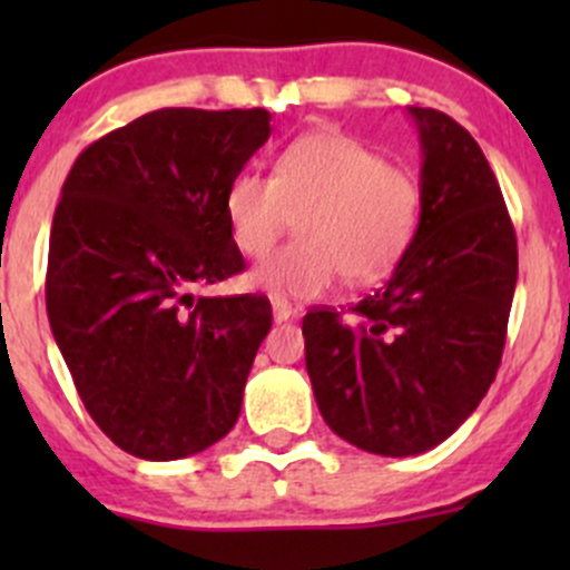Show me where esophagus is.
<instances>
[{"instance_id": "esophagus-1", "label": "esophagus", "mask_w": 570, "mask_h": 570, "mask_svg": "<svg viewBox=\"0 0 570 570\" xmlns=\"http://www.w3.org/2000/svg\"><path fill=\"white\" fill-rule=\"evenodd\" d=\"M269 303H273V320L275 322H286V320L295 317V312H292V306L284 301V297L273 295V297H269Z\"/></svg>"}]
</instances>
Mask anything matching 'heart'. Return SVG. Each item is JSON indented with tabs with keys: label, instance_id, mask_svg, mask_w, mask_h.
I'll list each match as a JSON object with an SVG mask.
<instances>
[{
	"label": "heart",
	"instance_id": "heart-1",
	"mask_svg": "<svg viewBox=\"0 0 570 570\" xmlns=\"http://www.w3.org/2000/svg\"><path fill=\"white\" fill-rule=\"evenodd\" d=\"M228 237L243 256H264L297 220V237L250 269L253 289L278 297L325 295L338 275L372 284L396 267L422 220V184L375 148L338 129L292 140L273 178L239 174L223 195Z\"/></svg>",
	"mask_w": 570,
	"mask_h": 570
}]
</instances>
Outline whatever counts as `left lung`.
I'll return each mask as SVG.
<instances>
[{"label": "left lung", "mask_w": 570, "mask_h": 570, "mask_svg": "<svg viewBox=\"0 0 570 570\" xmlns=\"http://www.w3.org/2000/svg\"><path fill=\"white\" fill-rule=\"evenodd\" d=\"M422 146V220L386 284L353 317H303L306 370L338 439L383 458L422 455L476 411L504 350L519 248L474 137L407 107Z\"/></svg>", "instance_id": "1"}]
</instances>
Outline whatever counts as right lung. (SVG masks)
Listing matches in <instances>:
<instances>
[{
  "label": "right lung",
  "instance_id": "1",
  "mask_svg": "<svg viewBox=\"0 0 570 570\" xmlns=\"http://www.w3.org/2000/svg\"><path fill=\"white\" fill-rule=\"evenodd\" d=\"M269 131L258 107H165L85 148L62 184L51 333L94 422L142 461L198 455L239 419L273 308L195 286L243 273L223 195Z\"/></svg>",
  "mask_w": 570,
  "mask_h": 570
}]
</instances>
